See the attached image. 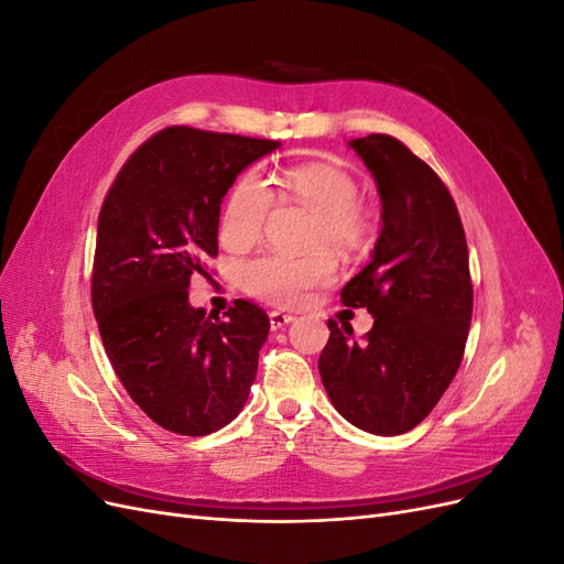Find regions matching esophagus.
Returning <instances> with one entry per match:
<instances>
[{
  "label": "esophagus",
  "mask_w": 564,
  "mask_h": 564,
  "mask_svg": "<svg viewBox=\"0 0 564 564\" xmlns=\"http://www.w3.org/2000/svg\"><path fill=\"white\" fill-rule=\"evenodd\" d=\"M289 322H294V315H286V313H280V311H272L270 313V327H272V332L284 329Z\"/></svg>",
  "instance_id": "34e87169"
}]
</instances>
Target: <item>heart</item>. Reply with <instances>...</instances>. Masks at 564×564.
<instances>
[{
    "instance_id": "heart-1",
    "label": "heart",
    "mask_w": 564,
    "mask_h": 564,
    "mask_svg": "<svg viewBox=\"0 0 564 564\" xmlns=\"http://www.w3.org/2000/svg\"><path fill=\"white\" fill-rule=\"evenodd\" d=\"M268 183L275 187L282 202H296L317 214L311 237L313 247H329L338 256H357L369 247L371 220L360 209V183L346 169L327 162H305L286 166ZM275 207L270 187L259 174L237 178L220 218L224 242L245 249L261 240L268 218ZM336 261L329 251H313L308 256L265 253L253 259L242 270V284L256 299L275 305H299L313 289L334 282Z\"/></svg>"
}]
</instances>
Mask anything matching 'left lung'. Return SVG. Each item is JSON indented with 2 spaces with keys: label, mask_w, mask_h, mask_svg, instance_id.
<instances>
[{
  "label": "left lung",
  "mask_w": 564,
  "mask_h": 564,
  "mask_svg": "<svg viewBox=\"0 0 564 564\" xmlns=\"http://www.w3.org/2000/svg\"><path fill=\"white\" fill-rule=\"evenodd\" d=\"M348 145L377 181L381 232L340 301L367 308L373 327L357 344L329 319L317 367L340 416L392 437L416 429L458 371L473 317L468 245L447 185L412 150L386 133Z\"/></svg>",
  "instance_id": "8db88e82"
}]
</instances>
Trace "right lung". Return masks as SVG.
<instances>
[{
    "label": "right lung",
    "mask_w": 564,
    "mask_h": 564,
    "mask_svg": "<svg viewBox=\"0 0 564 564\" xmlns=\"http://www.w3.org/2000/svg\"><path fill=\"white\" fill-rule=\"evenodd\" d=\"M282 143L169 127L117 174L98 216L91 303L112 369L162 429L209 435L249 398L270 319L237 299L226 319L187 301L218 253L220 202Z\"/></svg>",
    "instance_id": "add662e5"
}]
</instances>
